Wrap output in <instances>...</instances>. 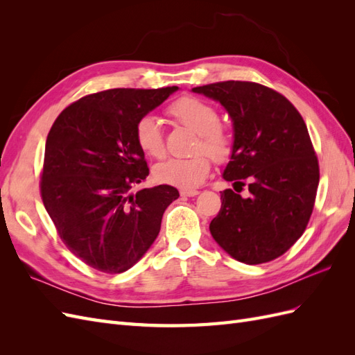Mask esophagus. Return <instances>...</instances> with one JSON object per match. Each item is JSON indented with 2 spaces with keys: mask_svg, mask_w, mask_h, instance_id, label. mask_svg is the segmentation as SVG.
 Listing matches in <instances>:
<instances>
[{
  "mask_svg": "<svg viewBox=\"0 0 355 355\" xmlns=\"http://www.w3.org/2000/svg\"><path fill=\"white\" fill-rule=\"evenodd\" d=\"M180 196L182 197H196L198 196L197 189H180Z\"/></svg>",
  "mask_w": 355,
  "mask_h": 355,
  "instance_id": "34e87169",
  "label": "esophagus"
}]
</instances>
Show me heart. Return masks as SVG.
<instances>
[{"label": "heart", "instance_id": "obj_1", "mask_svg": "<svg viewBox=\"0 0 355 355\" xmlns=\"http://www.w3.org/2000/svg\"><path fill=\"white\" fill-rule=\"evenodd\" d=\"M167 114L189 130L197 133V141L192 146L194 155L188 158H170L155 167V178L167 185L182 189H191L202 184L210 171V159L216 163L228 161L234 151V139L230 130L222 125L219 111L206 101L192 96L171 102ZM135 141L141 151L159 159L166 155L164 135L159 121L154 115H144L135 125Z\"/></svg>", "mask_w": 355, "mask_h": 355}]
</instances>
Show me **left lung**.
I'll use <instances>...</instances> for the list:
<instances>
[{
  "label": "left lung",
  "mask_w": 355,
  "mask_h": 355,
  "mask_svg": "<svg viewBox=\"0 0 355 355\" xmlns=\"http://www.w3.org/2000/svg\"><path fill=\"white\" fill-rule=\"evenodd\" d=\"M192 92L219 101L234 121V151L223 179L250 197L220 192L213 239L247 265L277 259L306 230L320 167L302 115L282 93L253 81H220Z\"/></svg>",
  "instance_id": "obj_1"
}]
</instances>
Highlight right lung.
<instances>
[{
  "label": "right lung",
  "instance_id": "add662e5",
  "mask_svg": "<svg viewBox=\"0 0 355 355\" xmlns=\"http://www.w3.org/2000/svg\"><path fill=\"white\" fill-rule=\"evenodd\" d=\"M178 87L111 89L72 102L53 123L40 194L68 250L106 274L132 268L151 247L163 213L179 197L158 185L132 194L149 175L135 141L139 118Z\"/></svg>",
  "mask_w": 355,
  "mask_h": 355
}]
</instances>
